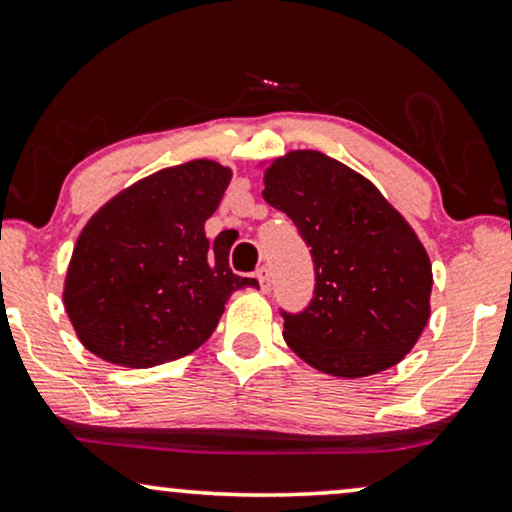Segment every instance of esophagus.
Listing matches in <instances>:
<instances>
[{"label": "esophagus", "instance_id": "obj_1", "mask_svg": "<svg viewBox=\"0 0 512 512\" xmlns=\"http://www.w3.org/2000/svg\"><path fill=\"white\" fill-rule=\"evenodd\" d=\"M269 269L267 267H262L260 271H257V281H260V288H262V293H267L269 290Z\"/></svg>", "mask_w": 512, "mask_h": 512}]
</instances>
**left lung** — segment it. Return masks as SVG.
I'll list each match as a JSON object with an SVG mask.
<instances>
[{"label": "left lung", "mask_w": 512, "mask_h": 512, "mask_svg": "<svg viewBox=\"0 0 512 512\" xmlns=\"http://www.w3.org/2000/svg\"><path fill=\"white\" fill-rule=\"evenodd\" d=\"M262 196L312 248L316 288L283 338L316 371L364 378L397 366L430 319L432 264L371 179L321 151L264 160Z\"/></svg>", "instance_id": "8db88e82"}]
</instances>
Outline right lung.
I'll return each mask as SVG.
<instances>
[{
	"label": "right lung",
	"instance_id": "obj_1",
	"mask_svg": "<svg viewBox=\"0 0 512 512\" xmlns=\"http://www.w3.org/2000/svg\"><path fill=\"white\" fill-rule=\"evenodd\" d=\"M231 167L198 158L134 181L77 236L63 307L77 340L122 368H153L198 349L229 297L255 278L229 269L231 245H210Z\"/></svg>",
	"mask_w": 512,
	"mask_h": 512
}]
</instances>
